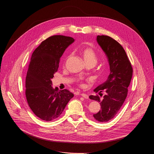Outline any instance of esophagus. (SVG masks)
Returning <instances> with one entry per match:
<instances>
[{
  "label": "esophagus",
  "mask_w": 154,
  "mask_h": 154,
  "mask_svg": "<svg viewBox=\"0 0 154 154\" xmlns=\"http://www.w3.org/2000/svg\"><path fill=\"white\" fill-rule=\"evenodd\" d=\"M80 95H81L83 98H89V96H88L87 94H86L82 93V94H81Z\"/></svg>",
  "instance_id": "1"
}]
</instances>
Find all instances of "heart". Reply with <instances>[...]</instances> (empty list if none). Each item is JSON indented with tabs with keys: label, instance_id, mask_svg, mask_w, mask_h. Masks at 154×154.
<instances>
[{
	"label": "heart",
	"instance_id": "obj_1",
	"mask_svg": "<svg viewBox=\"0 0 154 154\" xmlns=\"http://www.w3.org/2000/svg\"><path fill=\"white\" fill-rule=\"evenodd\" d=\"M81 54L86 64L91 63L95 65L97 62L98 57L97 53L92 48L89 47L84 48L81 50ZM80 86H83L84 85L82 83Z\"/></svg>",
	"mask_w": 154,
	"mask_h": 154
}]
</instances>
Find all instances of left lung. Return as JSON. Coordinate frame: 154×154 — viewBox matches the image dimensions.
<instances>
[{
	"label": "left lung",
	"instance_id": "obj_1",
	"mask_svg": "<svg viewBox=\"0 0 154 154\" xmlns=\"http://www.w3.org/2000/svg\"><path fill=\"white\" fill-rule=\"evenodd\" d=\"M97 41L108 57L110 74L105 83L94 90L100 97L104 91L103 97L91 95L89 98L98 101L101 106V110L93 115L94 118L100 122H107L117 115L126 98L133 69L125 49L118 42L104 35H97Z\"/></svg>",
	"mask_w": 154,
	"mask_h": 154
}]
</instances>
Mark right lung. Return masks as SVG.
Listing matches in <instances>:
<instances>
[{
  "label": "right lung",
  "mask_w": 154,
  "mask_h": 154,
  "mask_svg": "<svg viewBox=\"0 0 154 154\" xmlns=\"http://www.w3.org/2000/svg\"><path fill=\"white\" fill-rule=\"evenodd\" d=\"M74 41L71 37L51 36L40 43L31 56L26 77L25 95L33 113L44 121L59 117L74 97L67 89H54L51 81L58 71L65 50Z\"/></svg>",
  "instance_id": "obj_1"
}]
</instances>
